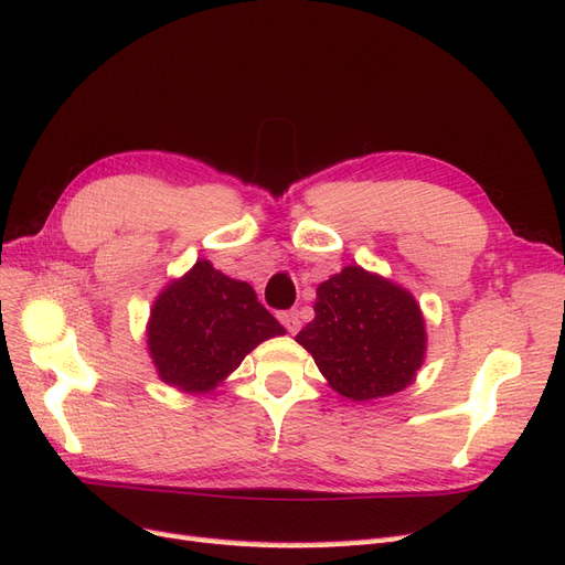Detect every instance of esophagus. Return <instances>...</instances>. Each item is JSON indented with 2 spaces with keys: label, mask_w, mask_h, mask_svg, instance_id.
Listing matches in <instances>:
<instances>
[{
  "label": "esophagus",
  "mask_w": 565,
  "mask_h": 565,
  "mask_svg": "<svg viewBox=\"0 0 565 565\" xmlns=\"http://www.w3.org/2000/svg\"><path fill=\"white\" fill-rule=\"evenodd\" d=\"M279 320H281V324L286 327L288 334H298V329H300V315H298L296 310L281 312V315H279Z\"/></svg>",
  "instance_id": "obj_1"
}]
</instances>
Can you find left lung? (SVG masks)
<instances>
[{
    "label": "left lung",
    "instance_id": "obj_1",
    "mask_svg": "<svg viewBox=\"0 0 565 565\" xmlns=\"http://www.w3.org/2000/svg\"><path fill=\"white\" fill-rule=\"evenodd\" d=\"M296 341L329 386L351 401L403 392L427 355V327L415 296L360 265L317 286L315 320Z\"/></svg>",
    "mask_w": 565,
    "mask_h": 565
}]
</instances>
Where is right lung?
Wrapping results in <instances>:
<instances>
[{"label":"right lung","mask_w":565,"mask_h":565,"mask_svg":"<svg viewBox=\"0 0 565 565\" xmlns=\"http://www.w3.org/2000/svg\"><path fill=\"white\" fill-rule=\"evenodd\" d=\"M284 334L255 288L210 259L162 288L145 327L157 377L183 394H210L259 343Z\"/></svg>","instance_id":"obj_1"}]
</instances>
